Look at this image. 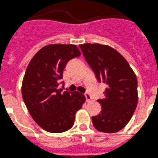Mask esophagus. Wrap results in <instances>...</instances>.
<instances>
[{
    "label": "esophagus",
    "mask_w": 158,
    "mask_h": 158,
    "mask_svg": "<svg viewBox=\"0 0 158 158\" xmlns=\"http://www.w3.org/2000/svg\"><path fill=\"white\" fill-rule=\"evenodd\" d=\"M85 98H86V100L88 101V102H89V101L91 99V95H90L89 93H88V92L85 93Z\"/></svg>",
    "instance_id": "esophagus-1"
}]
</instances>
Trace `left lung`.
I'll return each instance as SVG.
<instances>
[{
    "label": "left lung",
    "mask_w": 158,
    "mask_h": 158,
    "mask_svg": "<svg viewBox=\"0 0 158 158\" xmlns=\"http://www.w3.org/2000/svg\"><path fill=\"white\" fill-rule=\"evenodd\" d=\"M85 60L98 82L106 85L98 115L92 116L96 130L107 133L119 131L130 122L138 101L137 79L130 64L111 46L98 43L80 45Z\"/></svg>",
    "instance_id": "8db88e82"
}]
</instances>
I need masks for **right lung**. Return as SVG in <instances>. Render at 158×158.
<instances>
[{
	"mask_svg": "<svg viewBox=\"0 0 158 158\" xmlns=\"http://www.w3.org/2000/svg\"><path fill=\"white\" fill-rule=\"evenodd\" d=\"M80 55L75 45H48L35 53L27 67L22 98L31 116L46 131L59 133L70 130L75 114L85 102V95L77 91L58 89L68 61Z\"/></svg>",
	"mask_w": 158,
	"mask_h": 158,
	"instance_id": "1",
	"label": "right lung"
}]
</instances>
